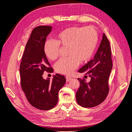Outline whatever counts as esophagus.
<instances>
[{
	"mask_svg": "<svg viewBox=\"0 0 132 132\" xmlns=\"http://www.w3.org/2000/svg\"><path fill=\"white\" fill-rule=\"evenodd\" d=\"M73 78H71V77H70V76H67L66 77V80H67V82H68L70 80H71V79H72Z\"/></svg>",
	"mask_w": 132,
	"mask_h": 132,
	"instance_id": "34e87169",
	"label": "esophagus"
}]
</instances>
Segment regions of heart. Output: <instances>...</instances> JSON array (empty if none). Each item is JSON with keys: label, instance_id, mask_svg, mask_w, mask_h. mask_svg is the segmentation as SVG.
<instances>
[{"label": "heart", "instance_id": "b5f03b06", "mask_svg": "<svg viewBox=\"0 0 132 132\" xmlns=\"http://www.w3.org/2000/svg\"><path fill=\"white\" fill-rule=\"evenodd\" d=\"M98 41V32L91 26H73L59 32L55 41L49 39L44 44V53L51 61H54L59 55L60 46L68 47L65 58L55 64L57 73L70 74L79 66L80 62L85 63L93 57Z\"/></svg>", "mask_w": 132, "mask_h": 132}]
</instances>
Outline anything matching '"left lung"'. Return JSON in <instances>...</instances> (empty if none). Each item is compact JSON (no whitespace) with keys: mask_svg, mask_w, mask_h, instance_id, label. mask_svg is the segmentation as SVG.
I'll return each mask as SVG.
<instances>
[{"mask_svg":"<svg viewBox=\"0 0 132 132\" xmlns=\"http://www.w3.org/2000/svg\"><path fill=\"white\" fill-rule=\"evenodd\" d=\"M112 66L110 42L103 34L94 58L78 70L91 78L89 82L85 79H78L80 84L76 93V100L79 105L93 107L104 101L109 93V79Z\"/></svg>","mask_w":132,"mask_h":132,"instance_id":"left-lung-1","label":"left lung"}]
</instances>
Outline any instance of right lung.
I'll use <instances>...</instances> for the list:
<instances>
[{
    "label": "right lung",
    "instance_id": "right-lung-1",
    "mask_svg": "<svg viewBox=\"0 0 132 132\" xmlns=\"http://www.w3.org/2000/svg\"><path fill=\"white\" fill-rule=\"evenodd\" d=\"M52 27L39 26L34 28L28 40L20 65L21 88L30 104L41 110L53 109L58 102V93L64 85V76L56 74L52 81L44 79V71L53 69L44 53L46 38Z\"/></svg>",
    "mask_w": 132,
    "mask_h": 132
}]
</instances>
